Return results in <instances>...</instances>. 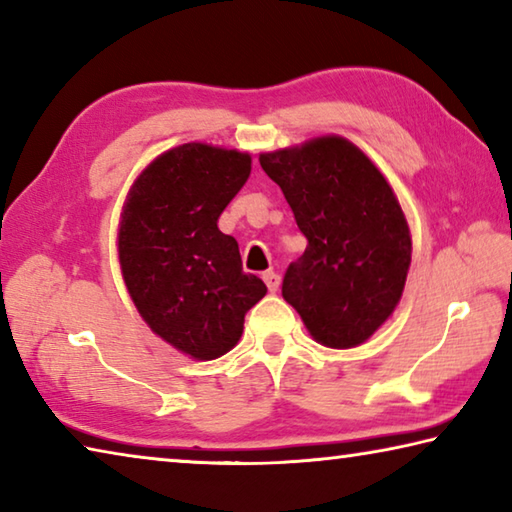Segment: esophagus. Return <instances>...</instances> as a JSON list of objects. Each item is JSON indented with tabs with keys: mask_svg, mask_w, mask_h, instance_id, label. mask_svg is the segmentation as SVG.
Masks as SVG:
<instances>
[{
	"mask_svg": "<svg viewBox=\"0 0 512 512\" xmlns=\"http://www.w3.org/2000/svg\"><path fill=\"white\" fill-rule=\"evenodd\" d=\"M264 282H266L268 291L275 293L277 287H280V275H277L275 271H266V273H264Z\"/></svg>",
	"mask_w": 512,
	"mask_h": 512,
	"instance_id": "obj_1",
	"label": "esophagus"
}]
</instances>
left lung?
<instances>
[{
  "label": "left lung",
  "mask_w": 512,
  "mask_h": 512,
  "mask_svg": "<svg viewBox=\"0 0 512 512\" xmlns=\"http://www.w3.org/2000/svg\"><path fill=\"white\" fill-rule=\"evenodd\" d=\"M309 246L291 262L282 296L318 343L354 348L400 302L411 235L391 185L357 146L320 137L259 155Z\"/></svg>",
  "instance_id": "left-lung-1"
}]
</instances>
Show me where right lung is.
<instances>
[{
  "label": "right lung",
  "mask_w": 512,
  "mask_h": 512,
  "mask_svg": "<svg viewBox=\"0 0 512 512\" xmlns=\"http://www.w3.org/2000/svg\"><path fill=\"white\" fill-rule=\"evenodd\" d=\"M248 176V153L183 144L144 169L121 214L119 262L137 311L201 361L235 348L248 309L266 296L216 225Z\"/></svg>",
  "instance_id": "add662e5"
}]
</instances>
